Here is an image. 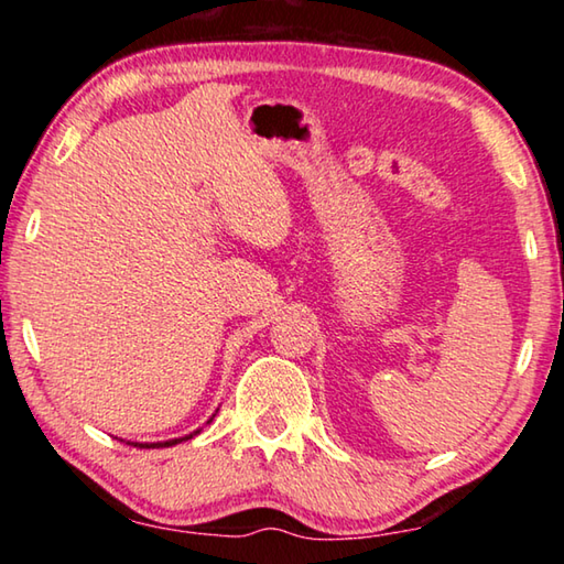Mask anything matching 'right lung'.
<instances>
[{"label":"right lung","instance_id":"add662e5","mask_svg":"<svg viewBox=\"0 0 564 564\" xmlns=\"http://www.w3.org/2000/svg\"><path fill=\"white\" fill-rule=\"evenodd\" d=\"M191 435H186V437H178V441H169V443H151V445H139V447H169V445H176V443H181V441H188Z\"/></svg>","mask_w":564,"mask_h":564}]
</instances>
